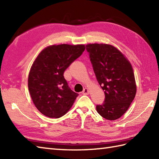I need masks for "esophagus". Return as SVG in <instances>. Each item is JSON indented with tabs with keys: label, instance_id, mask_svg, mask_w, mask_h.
<instances>
[{
	"label": "esophagus",
	"instance_id": "esophagus-1",
	"mask_svg": "<svg viewBox=\"0 0 159 159\" xmlns=\"http://www.w3.org/2000/svg\"><path fill=\"white\" fill-rule=\"evenodd\" d=\"M83 93L84 94V95H88V94L89 93V89L87 88V87H85V88L84 89L83 91Z\"/></svg>",
	"mask_w": 159,
	"mask_h": 159
}]
</instances>
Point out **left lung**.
Instances as JSON below:
<instances>
[{"label": "left lung", "mask_w": 159, "mask_h": 159, "mask_svg": "<svg viewBox=\"0 0 159 159\" xmlns=\"http://www.w3.org/2000/svg\"><path fill=\"white\" fill-rule=\"evenodd\" d=\"M89 54L98 82L105 95L96 111L108 120L119 119L134 100L137 85L133 67L124 54L107 43H88Z\"/></svg>", "instance_id": "obj_1"}]
</instances>
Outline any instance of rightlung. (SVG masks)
Here are the masks:
<instances>
[{
	"mask_svg": "<svg viewBox=\"0 0 159 159\" xmlns=\"http://www.w3.org/2000/svg\"><path fill=\"white\" fill-rule=\"evenodd\" d=\"M85 49L84 44H54L36 57L29 74L28 87L33 104L45 116L61 117L73 105L79 94L70 89L63 74Z\"/></svg>",
	"mask_w": 159,
	"mask_h": 159,
	"instance_id": "add662e5",
	"label": "right lung"
}]
</instances>
